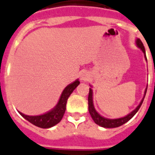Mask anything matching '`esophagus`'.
I'll return each mask as SVG.
<instances>
[{"label":"esophagus","mask_w":155,"mask_h":155,"mask_svg":"<svg viewBox=\"0 0 155 155\" xmlns=\"http://www.w3.org/2000/svg\"><path fill=\"white\" fill-rule=\"evenodd\" d=\"M88 78H89V75H88L87 72L81 73V75H80V79H81V80H83V81H86L87 80H88Z\"/></svg>","instance_id":"1"}]
</instances>
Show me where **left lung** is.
Returning <instances> with one entry per match:
<instances>
[{"label": "left lung", "instance_id": "obj_1", "mask_svg": "<svg viewBox=\"0 0 155 155\" xmlns=\"http://www.w3.org/2000/svg\"><path fill=\"white\" fill-rule=\"evenodd\" d=\"M136 44H137V47H139L140 49L142 50V52L144 53L145 58H146V60H147V56H146V51H145V47L143 46V43L142 42V41L137 38L136 40ZM91 86V85H90ZM147 88L145 91L144 97L142 98V100L141 101L140 104L137 105V107L135 108L134 110H133L130 113H129L127 116H125L124 117L121 118H117V119H108V118H105L101 116L99 113H97L96 109L94 108V105H93V100H92V88H89V93H88V111H89V113L91 117H92V120H94V122L96 124H97L100 126L104 128H116L119 127L120 125H124L125 123H126L127 121L131 119V118L134 117V116L137 113V112L139 110L140 107L142 105V102L144 101L145 96H146V93H147Z\"/></svg>", "mask_w": 155, "mask_h": 155}]
</instances>
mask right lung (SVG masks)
Listing matches in <instances>:
<instances>
[{"mask_svg":"<svg viewBox=\"0 0 155 155\" xmlns=\"http://www.w3.org/2000/svg\"><path fill=\"white\" fill-rule=\"evenodd\" d=\"M80 84L79 80H76L73 83L68 85L64 88V90L61 94L58 104L53 109L49 112L39 116H28L20 113L21 115L25 118V120L30 121L31 124L36 125L38 127L42 128V129H48L54 125H57L63 118L64 113L66 110V104L68 101V97L72 93V92L75 89V87Z\"/></svg>","mask_w":155,"mask_h":155,"instance_id":"obj_1","label":"right lung"}]
</instances>
